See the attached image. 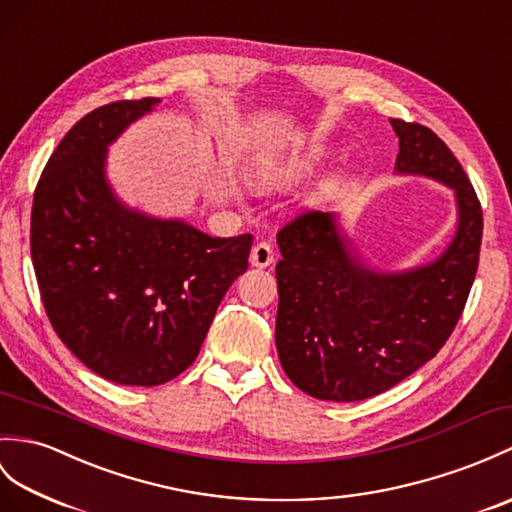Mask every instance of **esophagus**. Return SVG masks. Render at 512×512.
Returning <instances> with one entry per match:
<instances>
[{"mask_svg": "<svg viewBox=\"0 0 512 512\" xmlns=\"http://www.w3.org/2000/svg\"><path fill=\"white\" fill-rule=\"evenodd\" d=\"M275 261V251L268 242H257L251 251V264L255 268H268Z\"/></svg>", "mask_w": 512, "mask_h": 512, "instance_id": "esophagus-1", "label": "esophagus"}]
</instances>
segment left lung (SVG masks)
<instances>
[{
	"instance_id": "obj_1",
	"label": "left lung",
	"mask_w": 512,
	"mask_h": 512,
	"mask_svg": "<svg viewBox=\"0 0 512 512\" xmlns=\"http://www.w3.org/2000/svg\"><path fill=\"white\" fill-rule=\"evenodd\" d=\"M397 174L454 189L458 227L430 264L371 270L334 213L310 211L277 233V351L296 388L323 401H362L412 375L441 351L465 310L482 244V207L445 141L417 122L390 120Z\"/></svg>"
}]
</instances>
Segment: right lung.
<instances>
[{"label":"right lung","instance_id":"right-lung-1","mask_svg":"<svg viewBox=\"0 0 512 512\" xmlns=\"http://www.w3.org/2000/svg\"><path fill=\"white\" fill-rule=\"evenodd\" d=\"M159 98L117 100L63 137L32 202L30 251L41 299L65 347L95 375L159 386L198 358L253 235L211 237L126 207L106 181V150Z\"/></svg>","mask_w":512,"mask_h":512}]
</instances>
